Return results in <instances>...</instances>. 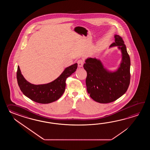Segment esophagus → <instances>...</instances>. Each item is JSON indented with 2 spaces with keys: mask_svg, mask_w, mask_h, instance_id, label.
Here are the masks:
<instances>
[{
  "mask_svg": "<svg viewBox=\"0 0 150 150\" xmlns=\"http://www.w3.org/2000/svg\"><path fill=\"white\" fill-rule=\"evenodd\" d=\"M77 63H78V67H83V61L82 59H80L79 61H78Z\"/></svg>",
  "mask_w": 150,
  "mask_h": 150,
  "instance_id": "1",
  "label": "esophagus"
}]
</instances>
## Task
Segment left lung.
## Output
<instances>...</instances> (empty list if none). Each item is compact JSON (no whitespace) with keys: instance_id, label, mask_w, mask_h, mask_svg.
Returning a JSON list of instances; mask_svg holds the SVG:
<instances>
[{"instance_id":"left-lung-1","label":"left lung","mask_w":150,"mask_h":150,"mask_svg":"<svg viewBox=\"0 0 150 150\" xmlns=\"http://www.w3.org/2000/svg\"><path fill=\"white\" fill-rule=\"evenodd\" d=\"M115 42L109 48L117 47L122 54L121 63L117 69L109 70L96 58H87L83 64L87 72V92L96 102H113L127 92L130 80V59L125 42L119 35H114Z\"/></svg>"}]
</instances>
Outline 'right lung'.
<instances>
[{
    "label": "right lung",
    "mask_w": 150,
    "mask_h": 150,
    "mask_svg": "<svg viewBox=\"0 0 150 150\" xmlns=\"http://www.w3.org/2000/svg\"><path fill=\"white\" fill-rule=\"evenodd\" d=\"M77 67L78 64L75 63L66 67L57 79L50 83L34 85L25 79L18 66L16 73L18 83L23 94L30 100L43 104L51 103L57 100L63 95L67 78L76 71Z\"/></svg>",
    "instance_id": "add662e5"
}]
</instances>
